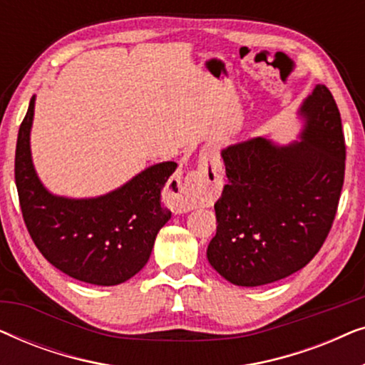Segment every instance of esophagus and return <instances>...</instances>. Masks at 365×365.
<instances>
[{"instance_id":"1","label":"esophagus","mask_w":365,"mask_h":365,"mask_svg":"<svg viewBox=\"0 0 365 365\" xmlns=\"http://www.w3.org/2000/svg\"><path fill=\"white\" fill-rule=\"evenodd\" d=\"M221 164L212 153H206L196 171L186 174L182 181L171 184L166 194L168 202L176 212H187L214 197L221 186Z\"/></svg>"}]
</instances>
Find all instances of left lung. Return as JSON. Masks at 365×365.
<instances>
[{"instance_id":"left-lung-1","label":"left lung","mask_w":365,"mask_h":365,"mask_svg":"<svg viewBox=\"0 0 365 365\" xmlns=\"http://www.w3.org/2000/svg\"><path fill=\"white\" fill-rule=\"evenodd\" d=\"M299 116V141L252 138L221 153L227 184L214 204L217 229L207 261L236 286H264L301 271L332 227L346 171L341 113L317 84Z\"/></svg>"}]
</instances>
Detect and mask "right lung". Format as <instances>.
Returning <instances> with one entry per match:
<instances>
[{"label":"right lung","mask_w":365,"mask_h":365,"mask_svg":"<svg viewBox=\"0 0 365 365\" xmlns=\"http://www.w3.org/2000/svg\"><path fill=\"white\" fill-rule=\"evenodd\" d=\"M34 101L18 133L14 179L29 236L59 271L94 286H118L141 271L171 211L161 191L178 164L149 166L131 181L98 197L73 199L49 192L31 159Z\"/></svg>","instance_id":"obj_1"}]
</instances>
